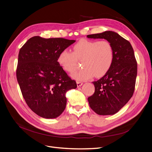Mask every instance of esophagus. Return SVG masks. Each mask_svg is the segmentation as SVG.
I'll return each mask as SVG.
<instances>
[{"label":"esophagus","mask_w":152,"mask_h":152,"mask_svg":"<svg viewBox=\"0 0 152 152\" xmlns=\"http://www.w3.org/2000/svg\"><path fill=\"white\" fill-rule=\"evenodd\" d=\"M76 84H77V88H80V87H81L82 85H83V83L82 82H80V81H77L76 82Z\"/></svg>","instance_id":"34e87169"}]
</instances>
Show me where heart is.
Segmentation results:
<instances>
[{
	"label": "heart",
	"mask_w": 152,
	"mask_h": 152,
	"mask_svg": "<svg viewBox=\"0 0 152 152\" xmlns=\"http://www.w3.org/2000/svg\"><path fill=\"white\" fill-rule=\"evenodd\" d=\"M73 52L63 49L57 58L58 64L65 71L71 72L77 66V59H82L83 68L76 71L71 76L78 81H85L95 75L103 76L111 68L114 60V50L106 40L92 41L83 39L73 46Z\"/></svg>",
	"instance_id": "1"
}]
</instances>
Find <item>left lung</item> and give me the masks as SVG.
Returning a JSON list of instances; mask_svg holds the SVG:
<instances>
[{
  "label": "left lung",
  "instance_id": "8db88e82",
  "mask_svg": "<svg viewBox=\"0 0 152 152\" xmlns=\"http://www.w3.org/2000/svg\"><path fill=\"white\" fill-rule=\"evenodd\" d=\"M104 39L114 50V60L110 70L97 81L95 91L88 98L90 108L99 115L116 113L132 97L137 75V63L130 42L111 31L87 36Z\"/></svg>",
  "mask_w": 152,
  "mask_h": 152
}]
</instances>
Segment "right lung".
<instances>
[{
    "label": "right lung",
    "mask_w": 152,
    "mask_h": 152,
    "mask_svg": "<svg viewBox=\"0 0 152 152\" xmlns=\"http://www.w3.org/2000/svg\"><path fill=\"white\" fill-rule=\"evenodd\" d=\"M75 41L34 36L19 50L16 76L22 96L31 110L44 118L60 116L66 108V93L77 88L57 62L59 53Z\"/></svg>",
    "instance_id": "obj_1"
}]
</instances>
